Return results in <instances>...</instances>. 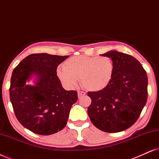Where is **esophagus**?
Instances as JSON below:
<instances>
[{
    "instance_id": "obj_1",
    "label": "esophagus",
    "mask_w": 159,
    "mask_h": 159,
    "mask_svg": "<svg viewBox=\"0 0 159 159\" xmlns=\"http://www.w3.org/2000/svg\"><path fill=\"white\" fill-rule=\"evenodd\" d=\"M86 93L83 92V91H78V97L79 98H81L82 96H84V95H85Z\"/></svg>"
}]
</instances>
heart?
Here are the masks:
<instances>
[{"mask_svg":"<svg viewBox=\"0 0 159 159\" xmlns=\"http://www.w3.org/2000/svg\"><path fill=\"white\" fill-rule=\"evenodd\" d=\"M114 63L108 56H76L67 59L64 68H58L56 75L68 88H73L80 79L82 85L90 91L106 88L114 75Z\"/></svg>","mask_w":159,"mask_h":159,"instance_id":"1","label":"heart"}]
</instances>
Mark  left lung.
<instances>
[{
    "label": "left lung",
    "instance_id": "8db88e82",
    "mask_svg": "<svg viewBox=\"0 0 159 159\" xmlns=\"http://www.w3.org/2000/svg\"><path fill=\"white\" fill-rule=\"evenodd\" d=\"M101 56L111 58L114 75L103 90L88 93L91 98L88 113L98 129L114 133L138 120L147 101L148 77L140 63L129 54L111 51Z\"/></svg>",
    "mask_w": 159,
    "mask_h": 159
}]
</instances>
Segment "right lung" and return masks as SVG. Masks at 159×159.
<instances>
[{"label": "right lung", "mask_w": 159, "mask_h": 159, "mask_svg": "<svg viewBox=\"0 0 159 159\" xmlns=\"http://www.w3.org/2000/svg\"><path fill=\"white\" fill-rule=\"evenodd\" d=\"M68 57L31 54L13 71L9 93L15 116L34 133L49 135L61 130L77 101V91L65 90L56 75L58 66ZM32 74L38 76L36 84L26 85Z\"/></svg>", "instance_id": "right-lung-1"}]
</instances>
